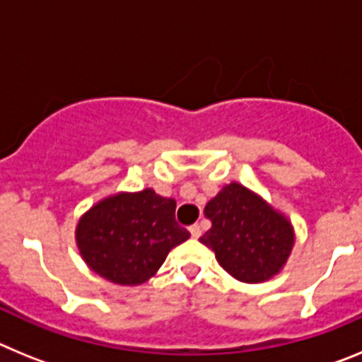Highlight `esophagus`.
Here are the masks:
<instances>
[{
  "mask_svg": "<svg viewBox=\"0 0 362 362\" xmlns=\"http://www.w3.org/2000/svg\"><path fill=\"white\" fill-rule=\"evenodd\" d=\"M188 230H190L192 238H194V239L201 238V233H203V232H201V226H199V225H192Z\"/></svg>",
  "mask_w": 362,
  "mask_h": 362,
  "instance_id": "esophagus-1",
  "label": "esophagus"
}]
</instances>
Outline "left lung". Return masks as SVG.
<instances>
[{
    "label": "left lung",
    "mask_w": 362,
    "mask_h": 362,
    "mask_svg": "<svg viewBox=\"0 0 362 362\" xmlns=\"http://www.w3.org/2000/svg\"><path fill=\"white\" fill-rule=\"evenodd\" d=\"M204 216L212 221V228L199 241L241 283L272 279L292 254L296 233L288 217L241 183L221 188L204 206Z\"/></svg>",
    "instance_id": "obj_1"
}]
</instances>
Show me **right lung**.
<instances>
[{
  "label": "right lung",
  "mask_w": 362,
  "mask_h": 362,
  "mask_svg": "<svg viewBox=\"0 0 362 362\" xmlns=\"http://www.w3.org/2000/svg\"><path fill=\"white\" fill-rule=\"evenodd\" d=\"M188 238V230L175 221V201L152 188L105 197L76 226V245L86 267L121 286L146 283L168 252Z\"/></svg>",
  "instance_id": "add662e5"
}]
</instances>
